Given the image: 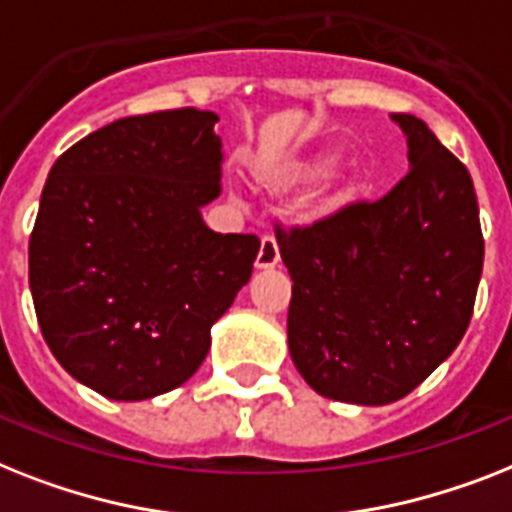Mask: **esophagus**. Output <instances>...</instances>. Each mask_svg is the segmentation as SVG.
<instances>
[{"label": "esophagus", "instance_id": "34e87169", "mask_svg": "<svg viewBox=\"0 0 512 512\" xmlns=\"http://www.w3.org/2000/svg\"><path fill=\"white\" fill-rule=\"evenodd\" d=\"M281 255H278V244L273 236H263L260 239V249H257V257H255V268L257 270H268V268H276Z\"/></svg>", "mask_w": 512, "mask_h": 512}]
</instances>
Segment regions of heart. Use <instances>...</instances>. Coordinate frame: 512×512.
<instances>
[{
    "mask_svg": "<svg viewBox=\"0 0 512 512\" xmlns=\"http://www.w3.org/2000/svg\"><path fill=\"white\" fill-rule=\"evenodd\" d=\"M334 162V155L331 152H315V155L305 157H294V160L278 162L273 168H268L263 173V184L265 189L270 191H289L297 189V186L313 181L323 173ZM357 189V181L352 176H344V173H336L331 181H328L326 191L334 199L350 197L352 191Z\"/></svg>",
    "mask_w": 512,
    "mask_h": 512,
    "instance_id": "heart-1",
    "label": "heart"
}]
</instances>
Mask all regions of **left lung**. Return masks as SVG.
<instances>
[{
	"label": "left lung",
	"instance_id": "8db88e82",
	"mask_svg": "<svg viewBox=\"0 0 512 512\" xmlns=\"http://www.w3.org/2000/svg\"><path fill=\"white\" fill-rule=\"evenodd\" d=\"M410 170L384 199L278 231L292 276L289 355L321 397L389 405L463 339L484 265L476 191L463 162L415 115H392Z\"/></svg>",
	"mask_w": 512,
	"mask_h": 512
}]
</instances>
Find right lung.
<instances>
[{
    "instance_id": "obj_1",
    "label": "right lung",
    "mask_w": 512,
    "mask_h": 512,
    "mask_svg": "<svg viewBox=\"0 0 512 512\" xmlns=\"http://www.w3.org/2000/svg\"><path fill=\"white\" fill-rule=\"evenodd\" d=\"M218 115L112 120L57 157L28 244L41 334L70 376L139 402L189 381L210 328L252 276L260 242L215 234Z\"/></svg>"
}]
</instances>
